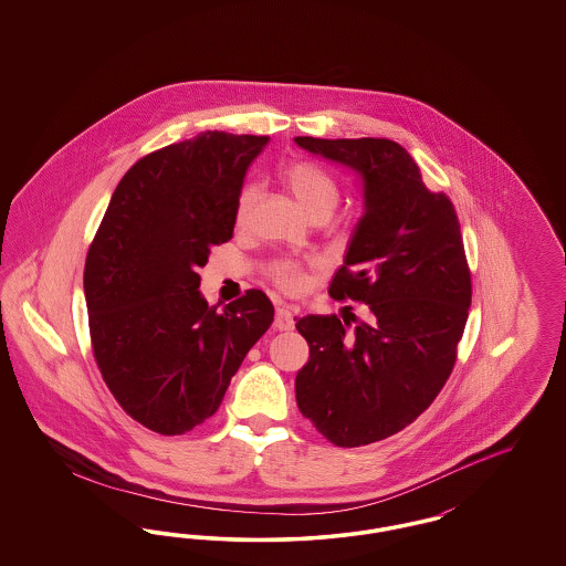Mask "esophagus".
I'll use <instances>...</instances> for the list:
<instances>
[{"label":"esophagus","mask_w":566,"mask_h":566,"mask_svg":"<svg viewBox=\"0 0 566 566\" xmlns=\"http://www.w3.org/2000/svg\"><path fill=\"white\" fill-rule=\"evenodd\" d=\"M273 326H275L277 331H293V328H295V318H293V314H291L289 310L280 307V310H275Z\"/></svg>","instance_id":"esophagus-1"}]
</instances>
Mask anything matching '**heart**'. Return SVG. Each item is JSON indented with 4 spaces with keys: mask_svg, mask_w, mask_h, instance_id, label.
Masks as SVG:
<instances>
[{
    "mask_svg": "<svg viewBox=\"0 0 566 566\" xmlns=\"http://www.w3.org/2000/svg\"><path fill=\"white\" fill-rule=\"evenodd\" d=\"M280 178L284 187L295 197L296 203L305 210V214L312 216L314 220L328 218L339 203L342 192L335 178L318 163L307 161V159L289 161L282 167ZM256 199H259V185L245 182L235 199L238 224H245V220L252 214V208L256 206ZM268 277L271 284H275L286 293H301L307 286L310 268L293 259H275L268 268Z\"/></svg>",
    "mask_w": 566,
    "mask_h": 566,
    "instance_id": "heart-1",
    "label": "heart"
}]
</instances>
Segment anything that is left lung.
<instances>
[{"instance_id": "1", "label": "left lung", "mask_w": 566, "mask_h": 566, "mask_svg": "<svg viewBox=\"0 0 566 566\" xmlns=\"http://www.w3.org/2000/svg\"><path fill=\"white\" fill-rule=\"evenodd\" d=\"M365 180V212L328 295L358 301L367 321L305 316L310 360L296 374L298 411L339 448L411 424L457 365L471 271L454 203L432 192L401 144L384 137H295Z\"/></svg>"}]
</instances>
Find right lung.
I'll list each match as a JSON object with an SVG mask.
<instances>
[{"mask_svg": "<svg viewBox=\"0 0 566 566\" xmlns=\"http://www.w3.org/2000/svg\"><path fill=\"white\" fill-rule=\"evenodd\" d=\"M268 135L203 132L129 167L88 245L84 296L102 377L135 422L185 434L214 416L273 323L263 291L208 305L197 270L229 242L248 165Z\"/></svg>", "mask_w": 566, "mask_h": 566, "instance_id": "1", "label": "right lung"}]
</instances>
